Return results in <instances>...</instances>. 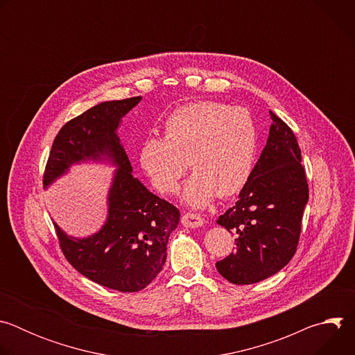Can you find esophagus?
Masks as SVG:
<instances>
[{"label": "esophagus", "mask_w": 355, "mask_h": 355, "mask_svg": "<svg viewBox=\"0 0 355 355\" xmlns=\"http://www.w3.org/2000/svg\"><path fill=\"white\" fill-rule=\"evenodd\" d=\"M181 223H182V226H185V227L196 229V227L204 226V225H205V220L202 219L199 215H196V214H185V215L181 218Z\"/></svg>", "instance_id": "obj_1"}]
</instances>
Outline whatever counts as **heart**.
I'll return each instance as SVG.
<instances>
[{
	"mask_svg": "<svg viewBox=\"0 0 355 355\" xmlns=\"http://www.w3.org/2000/svg\"><path fill=\"white\" fill-rule=\"evenodd\" d=\"M259 156L256 121L243 108L198 101L174 110L164 122V139L148 136L139 150V164L159 192L171 195L189 167L181 199L202 209L220 195L239 193L250 181Z\"/></svg>",
	"mask_w": 355,
	"mask_h": 355,
	"instance_id": "1",
	"label": "heart"
}]
</instances>
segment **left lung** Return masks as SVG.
Segmentation results:
<instances>
[{
  "mask_svg": "<svg viewBox=\"0 0 355 355\" xmlns=\"http://www.w3.org/2000/svg\"><path fill=\"white\" fill-rule=\"evenodd\" d=\"M267 144L236 205L216 220L234 234L236 250L216 263L219 274L236 285L260 282L293 257L309 188L297 140L270 111Z\"/></svg>",
  "mask_w": 355,
  "mask_h": 355,
  "instance_id": "left-lung-1",
  "label": "left lung"
}]
</instances>
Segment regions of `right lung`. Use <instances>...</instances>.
Listing matches in <instances>:
<instances>
[{"instance_id":"obj_1","label":"right lung","mask_w":355,"mask_h":355,"mask_svg":"<svg viewBox=\"0 0 355 355\" xmlns=\"http://www.w3.org/2000/svg\"><path fill=\"white\" fill-rule=\"evenodd\" d=\"M140 101L141 96L107 101L67 122L53 141L43 175V185L49 188L74 164L92 162L116 167L103 227L80 239L53 225L67 261L85 278L119 292L141 291L157 277L167 259L168 237L180 222L174 205L132 175L118 136L122 118Z\"/></svg>"}]
</instances>
